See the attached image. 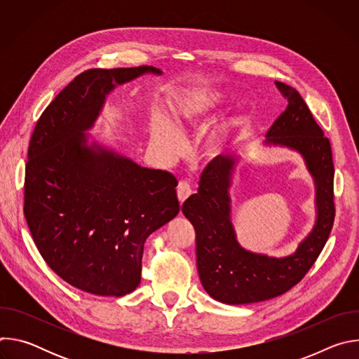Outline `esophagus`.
<instances>
[{"mask_svg":"<svg viewBox=\"0 0 359 359\" xmlns=\"http://www.w3.org/2000/svg\"><path fill=\"white\" fill-rule=\"evenodd\" d=\"M176 191H177V198H179V201H180V204L193 193V190H191V186L187 183V182H184V180H182V182H179V184H177V189H176Z\"/></svg>","mask_w":359,"mask_h":359,"instance_id":"esophagus-1","label":"esophagus"}]
</instances>
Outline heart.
I'll return each mask as SVG.
<instances>
[{"label": "heart", "instance_id": "heart-1", "mask_svg": "<svg viewBox=\"0 0 359 359\" xmlns=\"http://www.w3.org/2000/svg\"><path fill=\"white\" fill-rule=\"evenodd\" d=\"M220 89H209L179 95L170 100L175 125L163 115L153 119L150 128V144L158 156L170 163L176 161L184 149V135L190 128L198 125L204 118L216 111L226 99ZM231 133L230 123L217 125L204 140L210 155H217L229 143Z\"/></svg>", "mask_w": 359, "mask_h": 359}]
</instances>
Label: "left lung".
<instances>
[{"label": "left lung", "instance_id": "8db88e82", "mask_svg": "<svg viewBox=\"0 0 359 359\" xmlns=\"http://www.w3.org/2000/svg\"><path fill=\"white\" fill-rule=\"evenodd\" d=\"M287 99L285 111L267 132L266 144L298 151L316 182L317 220L287 257L276 259L243 248L230 220V196L237 155H220L203 170L198 190L182 206L196 231L200 281L215 299L238 305L278 297L298 284L323 251L335 217L334 163L328 137L304 99L290 85L276 82Z\"/></svg>", "mask_w": 359, "mask_h": 359}]
</instances>
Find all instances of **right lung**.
Instances as JSON below:
<instances>
[{
	"label": "right lung",
	"instance_id": "add662e5",
	"mask_svg": "<svg viewBox=\"0 0 359 359\" xmlns=\"http://www.w3.org/2000/svg\"><path fill=\"white\" fill-rule=\"evenodd\" d=\"M153 67L88 69L50 102L28 147L24 215L46 264L68 284L122 297L140 283L146 238L180 210L176 177L142 168L89 130L116 85Z\"/></svg>",
	"mask_w": 359,
	"mask_h": 359
}]
</instances>
